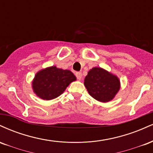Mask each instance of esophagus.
Instances as JSON below:
<instances>
[{"instance_id": "34e87169", "label": "esophagus", "mask_w": 153, "mask_h": 153, "mask_svg": "<svg viewBox=\"0 0 153 153\" xmlns=\"http://www.w3.org/2000/svg\"><path fill=\"white\" fill-rule=\"evenodd\" d=\"M75 75H76V78L78 79V80H81L82 79V73L80 72H78V73H75Z\"/></svg>"}]
</instances>
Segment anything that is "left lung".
I'll return each mask as SVG.
<instances>
[{
    "instance_id": "8db88e82",
    "label": "left lung",
    "mask_w": 153,
    "mask_h": 153,
    "mask_svg": "<svg viewBox=\"0 0 153 153\" xmlns=\"http://www.w3.org/2000/svg\"><path fill=\"white\" fill-rule=\"evenodd\" d=\"M88 94L101 102H108L115 97L120 88L118 77L101 68H93L84 80Z\"/></svg>"
}]
</instances>
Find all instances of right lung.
<instances>
[{"label":"right lung","mask_w":153,"mask_h":153,"mask_svg":"<svg viewBox=\"0 0 153 153\" xmlns=\"http://www.w3.org/2000/svg\"><path fill=\"white\" fill-rule=\"evenodd\" d=\"M75 80L76 77L71 71L52 66L41 70L35 75L32 88L40 99L52 100L60 96Z\"/></svg>","instance_id":"right-lung-1"}]
</instances>
